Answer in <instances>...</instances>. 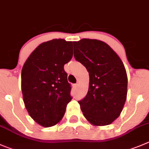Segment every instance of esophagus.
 <instances>
[{
  "instance_id": "esophagus-1",
  "label": "esophagus",
  "mask_w": 149,
  "mask_h": 149,
  "mask_svg": "<svg viewBox=\"0 0 149 149\" xmlns=\"http://www.w3.org/2000/svg\"><path fill=\"white\" fill-rule=\"evenodd\" d=\"M74 86L75 88H77V86H78V83H76V84H74Z\"/></svg>"
}]
</instances>
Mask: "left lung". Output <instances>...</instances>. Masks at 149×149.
Here are the masks:
<instances>
[{"instance_id":"left-lung-1","label":"left lung","mask_w":149,"mask_h":149,"mask_svg":"<svg viewBox=\"0 0 149 149\" xmlns=\"http://www.w3.org/2000/svg\"><path fill=\"white\" fill-rule=\"evenodd\" d=\"M74 56L87 69L89 87L78 103L85 118L94 126L113 123L121 114L127 95V75L122 61L102 41L74 42Z\"/></svg>"}]
</instances>
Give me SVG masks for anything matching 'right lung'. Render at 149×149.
<instances>
[{"label": "right lung", "mask_w": 149, "mask_h": 149, "mask_svg": "<svg viewBox=\"0 0 149 149\" xmlns=\"http://www.w3.org/2000/svg\"><path fill=\"white\" fill-rule=\"evenodd\" d=\"M72 42L55 39L39 45L23 65L21 88L31 118L44 127L61 121L72 100L63 66L73 56Z\"/></svg>", "instance_id": "right-lung-1"}]
</instances>
